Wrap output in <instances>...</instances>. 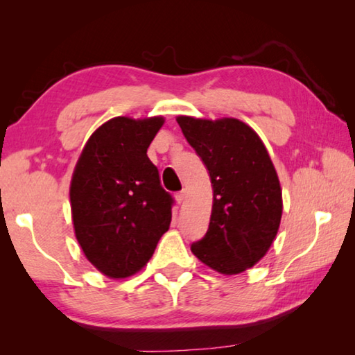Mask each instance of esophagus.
Here are the masks:
<instances>
[{"label": "esophagus", "mask_w": 355, "mask_h": 355, "mask_svg": "<svg viewBox=\"0 0 355 355\" xmlns=\"http://www.w3.org/2000/svg\"><path fill=\"white\" fill-rule=\"evenodd\" d=\"M175 199H177V202H178V203H183V202L186 200V189L178 191L177 194H175Z\"/></svg>", "instance_id": "34e87169"}]
</instances>
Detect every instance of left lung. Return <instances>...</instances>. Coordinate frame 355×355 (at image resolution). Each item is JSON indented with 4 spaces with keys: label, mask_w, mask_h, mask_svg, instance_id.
I'll list each match as a JSON object with an SVG mask.
<instances>
[{
    "label": "left lung",
    "mask_w": 355,
    "mask_h": 355,
    "mask_svg": "<svg viewBox=\"0 0 355 355\" xmlns=\"http://www.w3.org/2000/svg\"><path fill=\"white\" fill-rule=\"evenodd\" d=\"M177 122L213 186L208 230L191 244L192 254L220 274L243 272L271 248L282 219V189L268 150L238 119L180 116Z\"/></svg>",
    "instance_id": "left-lung-1"
}]
</instances>
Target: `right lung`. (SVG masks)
<instances>
[{
	"mask_svg": "<svg viewBox=\"0 0 355 355\" xmlns=\"http://www.w3.org/2000/svg\"><path fill=\"white\" fill-rule=\"evenodd\" d=\"M163 123V117L107 120L89 137L71 177L76 239L111 279L141 271L169 230L173 199L147 156Z\"/></svg>",
	"mask_w": 355,
	"mask_h": 355,
	"instance_id": "right-lung-1",
	"label": "right lung"
}]
</instances>
